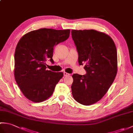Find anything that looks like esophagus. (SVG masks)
<instances>
[{
  "instance_id": "34e87169",
  "label": "esophagus",
  "mask_w": 133,
  "mask_h": 133,
  "mask_svg": "<svg viewBox=\"0 0 133 133\" xmlns=\"http://www.w3.org/2000/svg\"><path fill=\"white\" fill-rule=\"evenodd\" d=\"M63 74H64V77H66V76H69V75H70V74H69V73H67V72H63Z\"/></svg>"
}]
</instances>
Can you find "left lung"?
<instances>
[{
    "instance_id": "8db88e82",
    "label": "left lung",
    "mask_w": 133,
    "mask_h": 133,
    "mask_svg": "<svg viewBox=\"0 0 133 133\" xmlns=\"http://www.w3.org/2000/svg\"><path fill=\"white\" fill-rule=\"evenodd\" d=\"M78 52V63L84 65L86 75H72V94L76 101L91 105L101 100L116 77V46L112 38L95 30H71Z\"/></svg>"
}]
</instances>
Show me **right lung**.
Instances as JSON below:
<instances>
[{
    "instance_id": "add662e5",
    "label": "right lung",
    "mask_w": 133,
    "mask_h": 133,
    "mask_svg": "<svg viewBox=\"0 0 133 133\" xmlns=\"http://www.w3.org/2000/svg\"><path fill=\"white\" fill-rule=\"evenodd\" d=\"M70 33L69 29L44 28L27 32L20 39L14 55V77L28 99L41 102L53 94L63 73L46 70V61L54 63V47L67 40Z\"/></svg>"
}]
</instances>
